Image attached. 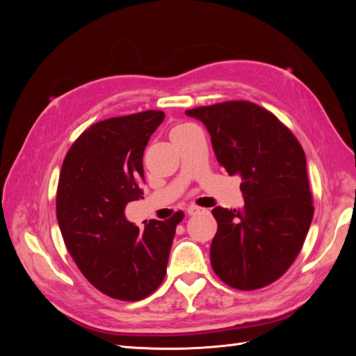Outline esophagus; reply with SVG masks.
I'll list each match as a JSON object with an SVG mask.
<instances>
[{
	"label": "esophagus",
	"mask_w": 356,
	"mask_h": 356,
	"mask_svg": "<svg viewBox=\"0 0 356 356\" xmlns=\"http://www.w3.org/2000/svg\"><path fill=\"white\" fill-rule=\"evenodd\" d=\"M202 211H203V209L199 208V207H196V204H191V207L187 208V213H188V215H196V213H199V212H202Z\"/></svg>",
	"instance_id": "esophagus-1"
}]
</instances>
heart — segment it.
Segmentation results:
<instances>
[{"label":"heart","mask_w":356,"mask_h":356,"mask_svg":"<svg viewBox=\"0 0 356 356\" xmlns=\"http://www.w3.org/2000/svg\"><path fill=\"white\" fill-rule=\"evenodd\" d=\"M191 127H195V126H193V124H188V123H181V124H177V126L172 127L170 136L174 138V136H177V135H179V134H184V132L190 131Z\"/></svg>","instance_id":"obj_1"}]
</instances>
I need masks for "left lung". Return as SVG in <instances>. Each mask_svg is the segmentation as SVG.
Masks as SVG:
<instances>
[{"label": "left lung", "instance_id": "1", "mask_svg": "<svg viewBox=\"0 0 356 356\" xmlns=\"http://www.w3.org/2000/svg\"><path fill=\"white\" fill-rule=\"evenodd\" d=\"M186 114L207 126L218 163L242 179L243 208L212 209L218 222L211 243L213 272L243 291L275 282L294 263L314 217L303 148L276 115L252 102Z\"/></svg>", "mask_w": 356, "mask_h": 356}]
</instances>
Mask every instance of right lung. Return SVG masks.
<instances>
[{"mask_svg":"<svg viewBox=\"0 0 356 356\" xmlns=\"http://www.w3.org/2000/svg\"><path fill=\"white\" fill-rule=\"evenodd\" d=\"M144 111L92 124L72 144L60 169L56 215L63 242L84 277L111 298L136 301L163 282L178 211L144 230L127 221L129 202L143 199V156L163 122Z\"/></svg>","mask_w":356,"mask_h":356,"instance_id":"obj_1","label":"right lung"}]
</instances>
